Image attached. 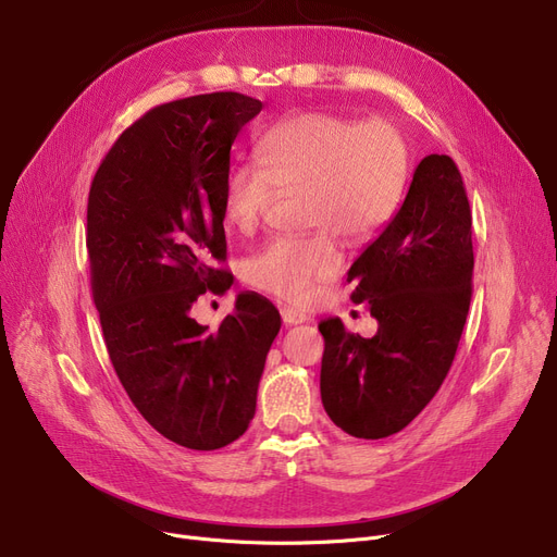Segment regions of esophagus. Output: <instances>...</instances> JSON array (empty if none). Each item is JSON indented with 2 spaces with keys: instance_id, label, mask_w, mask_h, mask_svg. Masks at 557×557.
I'll use <instances>...</instances> for the list:
<instances>
[{
  "instance_id": "34e87169",
  "label": "esophagus",
  "mask_w": 557,
  "mask_h": 557,
  "mask_svg": "<svg viewBox=\"0 0 557 557\" xmlns=\"http://www.w3.org/2000/svg\"><path fill=\"white\" fill-rule=\"evenodd\" d=\"M280 313H282L284 325H300V323H305V320H307V315L302 311L294 309V307H284Z\"/></svg>"
}]
</instances>
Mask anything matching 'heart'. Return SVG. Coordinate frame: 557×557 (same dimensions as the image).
I'll return each mask as SVG.
<instances>
[{
	"instance_id": "1",
	"label": "heart",
	"mask_w": 557,
	"mask_h": 557,
	"mask_svg": "<svg viewBox=\"0 0 557 557\" xmlns=\"http://www.w3.org/2000/svg\"><path fill=\"white\" fill-rule=\"evenodd\" d=\"M259 162H237L225 175V216L252 234L277 198L305 191L307 237H277L246 261V280L286 302L307 305L320 282L341 269L330 228L347 244L372 242L399 212L411 153L401 131L332 112H305L259 137Z\"/></svg>"
}]
</instances>
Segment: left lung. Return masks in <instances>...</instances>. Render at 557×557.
Instances as JSON below:
<instances>
[{"label":"left lung","instance_id":"left-lung-1","mask_svg":"<svg viewBox=\"0 0 557 557\" xmlns=\"http://www.w3.org/2000/svg\"><path fill=\"white\" fill-rule=\"evenodd\" d=\"M472 210L449 156H426L395 219L352 263V300L372 338L320 320V397L345 433L379 441L411 424L441 391L472 300Z\"/></svg>","mask_w":557,"mask_h":557}]
</instances>
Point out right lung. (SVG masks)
Returning <instances> with one entry per match:
<instances>
[{
    "instance_id": "1",
    "label": "right lung",
    "mask_w": 557,
    "mask_h": 557,
    "mask_svg": "<svg viewBox=\"0 0 557 557\" xmlns=\"http://www.w3.org/2000/svg\"><path fill=\"white\" fill-rule=\"evenodd\" d=\"M261 101L212 92L151 108L101 160L87 198L92 298L112 368L141 418L171 443L212 451L246 433L280 311L239 294L216 332L202 294H225V175Z\"/></svg>"
}]
</instances>
